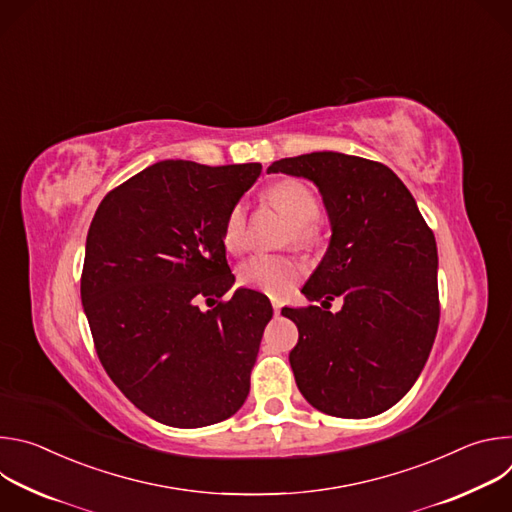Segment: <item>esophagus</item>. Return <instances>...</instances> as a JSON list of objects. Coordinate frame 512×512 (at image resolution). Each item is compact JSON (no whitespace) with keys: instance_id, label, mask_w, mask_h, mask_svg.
<instances>
[{"instance_id":"obj_1","label":"esophagus","mask_w":512,"mask_h":512,"mask_svg":"<svg viewBox=\"0 0 512 512\" xmlns=\"http://www.w3.org/2000/svg\"><path fill=\"white\" fill-rule=\"evenodd\" d=\"M279 312H281V304H279V302H273V314L279 316Z\"/></svg>"}]
</instances>
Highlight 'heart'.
<instances>
[{"instance_id": "b5f03b06", "label": "heart", "mask_w": 512, "mask_h": 512, "mask_svg": "<svg viewBox=\"0 0 512 512\" xmlns=\"http://www.w3.org/2000/svg\"><path fill=\"white\" fill-rule=\"evenodd\" d=\"M267 202L277 208L287 221L289 231L285 241L296 247H312L320 239V202L314 190L294 178H285L269 186L265 192ZM223 245L229 253H243L249 241L247 204L235 202L223 221L221 231ZM304 275V265L287 255H253L239 267V283L249 289H257L271 298H283Z\"/></svg>"}]
</instances>
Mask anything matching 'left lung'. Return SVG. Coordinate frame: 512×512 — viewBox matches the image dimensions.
I'll return each mask as SVG.
<instances>
[{"instance_id":"1","label":"left lung","mask_w":512,"mask_h":512,"mask_svg":"<svg viewBox=\"0 0 512 512\" xmlns=\"http://www.w3.org/2000/svg\"><path fill=\"white\" fill-rule=\"evenodd\" d=\"M267 172L312 180L332 239L302 294L320 306L283 308L300 338L289 352L298 389L344 419L393 407L417 381L440 324L435 237L407 186L381 162L314 152ZM342 297L340 313L329 302Z\"/></svg>"}]
</instances>
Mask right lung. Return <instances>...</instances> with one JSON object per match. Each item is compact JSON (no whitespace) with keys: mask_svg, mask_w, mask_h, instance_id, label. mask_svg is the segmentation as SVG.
<instances>
[{"mask_svg":"<svg viewBox=\"0 0 512 512\" xmlns=\"http://www.w3.org/2000/svg\"><path fill=\"white\" fill-rule=\"evenodd\" d=\"M259 174L261 164L158 162L107 192L93 216L81 300L95 350L119 391L160 423L212 425L249 395L273 308L253 289L221 300L235 281L221 231Z\"/></svg>","mask_w":512,"mask_h":512,"instance_id":"obj_1","label":"right lung"}]
</instances>
